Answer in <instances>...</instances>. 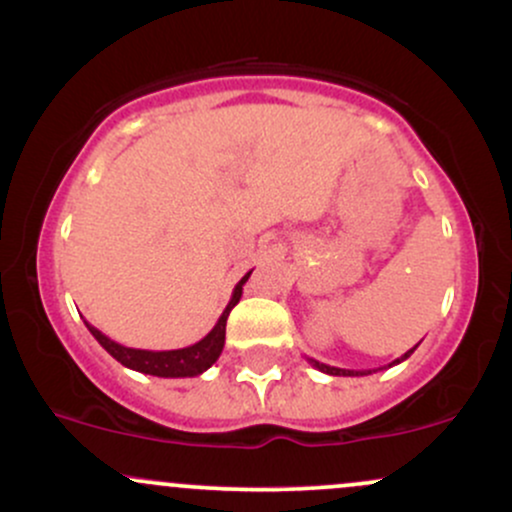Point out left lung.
<instances>
[{
	"label": "left lung",
	"mask_w": 512,
	"mask_h": 512,
	"mask_svg": "<svg viewBox=\"0 0 512 512\" xmlns=\"http://www.w3.org/2000/svg\"><path fill=\"white\" fill-rule=\"evenodd\" d=\"M421 344V342H419ZM416 344V346H419ZM414 346V349H416ZM414 349H409L407 354L404 356H399V358H395V361L390 363V368L392 366H397V363H402V361H407V358L414 354ZM310 363H313V366L317 368V370H322V373H327V375H370V373H375V370H349V368H337V366H327V363H320V361H315V358H308Z\"/></svg>",
	"instance_id": "1"
}]
</instances>
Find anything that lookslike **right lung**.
<instances>
[{
    "mask_svg": "<svg viewBox=\"0 0 512 512\" xmlns=\"http://www.w3.org/2000/svg\"><path fill=\"white\" fill-rule=\"evenodd\" d=\"M252 269L243 279L238 281L236 289H233L231 301H228L226 310H223L219 322L214 325L207 337L199 339L197 344L185 346V349H173V351H146V349H132V346H122L113 342L110 337H105L101 330H96L93 325H88V332L98 339V344L108 351L115 361H120L125 368L137 370V373L156 375V378H195V375H202L204 370L211 368L216 363V358L221 356L223 342H226V320L231 315V310L236 308L240 296H243L245 281L250 279Z\"/></svg>",
    "mask_w": 512,
    "mask_h": 512,
    "instance_id": "add662e5",
    "label": "right lung"
}]
</instances>
